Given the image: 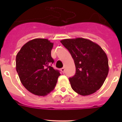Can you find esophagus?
Segmentation results:
<instances>
[{
    "label": "esophagus",
    "mask_w": 122,
    "mask_h": 122,
    "mask_svg": "<svg viewBox=\"0 0 122 122\" xmlns=\"http://www.w3.org/2000/svg\"><path fill=\"white\" fill-rule=\"evenodd\" d=\"M61 71H62V72L63 73H65V67H63L61 68Z\"/></svg>",
    "instance_id": "esophagus-1"
}]
</instances>
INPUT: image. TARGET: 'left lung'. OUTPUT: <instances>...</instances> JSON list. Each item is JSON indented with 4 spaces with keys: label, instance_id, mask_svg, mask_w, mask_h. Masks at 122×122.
Listing matches in <instances>:
<instances>
[{
    "label": "left lung",
    "instance_id": "1",
    "mask_svg": "<svg viewBox=\"0 0 122 122\" xmlns=\"http://www.w3.org/2000/svg\"><path fill=\"white\" fill-rule=\"evenodd\" d=\"M60 42L70 52L76 66V73L69 78L73 90L83 96L99 90L109 72L108 59L102 48L82 38Z\"/></svg>",
    "mask_w": 122,
    "mask_h": 122
}]
</instances>
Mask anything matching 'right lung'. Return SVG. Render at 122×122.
<instances>
[{"label": "right lung", "instance_id": "right-lung-1", "mask_svg": "<svg viewBox=\"0 0 122 122\" xmlns=\"http://www.w3.org/2000/svg\"><path fill=\"white\" fill-rule=\"evenodd\" d=\"M53 45L48 39H33L25 44L16 56V68L21 83L36 95L45 96L52 91L60 75L52 66Z\"/></svg>", "mask_w": 122, "mask_h": 122}]
</instances>
